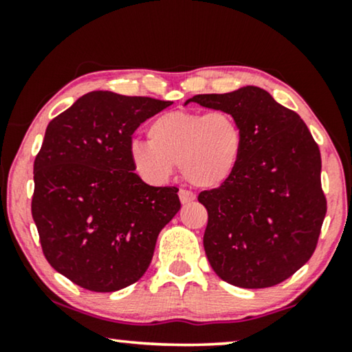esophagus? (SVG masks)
I'll list each match as a JSON object with an SVG mask.
<instances>
[{
    "mask_svg": "<svg viewBox=\"0 0 352 352\" xmlns=\"http://www.w3.org/2000/svg\"><path fill=\"white\" fill-rule=\"evenodd\" d=\"M179 199H181V204L186 205V204H190V201L195 200V194L190 190H186V189H181L179 190Z\"/></svg>",
    "mask_w": 352,
    "mask_h": 352,
    "instance_id": "obj_1",
    "label": "esophagus"
}]
</instances>
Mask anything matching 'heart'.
I'll return each instance as SVG.
<instances>
[{"label":"heart","mask_w":352,"mask_h":352,"mask_svg":"<svg viewBox=\"0 0 352 352\" xmlns=\"http://www.w3.org/2000/svg\"><path fill=\"white\" fill-rule=\"evenodd\" d=\"M147 138L131 144L129 157L151 184L165 182L179 165L192 186L214 189L232 177L243 153L242 126L226 110H170L148 124Z\"/></svg>","instance_id":"1"}]
</instances>
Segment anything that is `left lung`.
Here are the masks:
<instances>
[{"instance_id": "1", "label": "left lung", "mask_w": 352, "mask_h": 352, "mask_svg": "<svg viewBox=\"0 0 352 352\" xmlns=\"http://www.w3.org/2000/svg\"><path fill=\"white\" fill-rule=\"evenodd\" d=\"M189 102L230 112L243 131L232 177L199 194L208 211L204 247L211 267L242 288L287 280L309 261L327 213L319 146L300 115L256 86Z\"/></svg>"}]
</instances>
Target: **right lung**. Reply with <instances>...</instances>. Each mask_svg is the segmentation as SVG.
Listing matches in <instances>:
<instances>
[{
    "label": "right lung",
    "instance_id": "obj_1",
    "mask_svg": "<svg viewBox=\"0 0 352 352\" xmlns=\"http://www.w3.org/2000/svg\"><path fill=\"white\" fill-rule=\"evenodd\" d=\"M171 100L93 91L51 120L33 165L32 216L47 263L91 292H117L147 271L177 187L144 182L133 133Z\"/></svg>",
    "mask_w": 352,
    "mask_h": 352
}]
</instances>
